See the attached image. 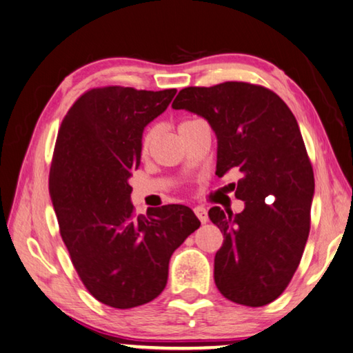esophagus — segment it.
I'll list each match as a JSON object with an SVG mask.
<instances>
[{
    "label": "esophagus",
    "instance_id": "1",
    "mask_svg": "<svg viewBox=\"0 0 353 353\" xmlns=\"http://www.w3.org/2000/svg\"><path fill=\"white\" fill-rule=\"evenodd\" d=\"M194 212H195V215L198 216L199 221H201L203 224H204V223H208L209 216H208V210H205L204 205H196V208L194 209Z\"/></svg>",
    "mask_w": 353,
    "mask_h": 353
}]
</instances>
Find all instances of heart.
I'll return each instance as SVG.
<instances>
[{
	"mask_svg": "<svg viewBox=\"0 0 353 353\" xmlns=\"http://www.w3.org/2000/svg\"><path fill=\"white\" fill-rule=\"evenodd\" d=\"M194 121H196V119H185V121H181L179 123V130L181 129H184L185 125H189V124H192ZM155 129H149L148 132H145V134L143 135V139H141V150L144 152H149V149H150V145H152V143H154V139H155Z\"/></svg>",
	"mask_w": 353,
	"mask_h": 353,
	"instance_id": "heart-1",
	"label": "heart"
}]
</instances>
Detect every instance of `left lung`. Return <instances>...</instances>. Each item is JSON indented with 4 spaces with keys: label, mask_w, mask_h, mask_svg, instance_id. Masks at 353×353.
<instances>
[{
    "label": "left lung",
    "mask_w": 353,
    "mask_h": 353,
    "mask_svg": "<svg viewBox=\"0 0 353 353\" xmlns=\"http://www.w3.org/2000/svg\"><path fill=\"white\" fill-rule=\"evenodd\" d=\"M174 109L203 117L216 135V175L239 170V214L212 208L224 235L215 284L228 300L259 307L276 300L301 261L315 179L300 128L283 99L261 85L228 81L179 90Z\"/></svg>",
    "instance_id": "1"
}]
</instances>
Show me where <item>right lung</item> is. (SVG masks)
<instances>
[{"mask_svg":"<svg viewBox=\"0 0 353 353\" xmlns=\"http://www.w3.org/2000/svg\"><path fill=\"white\" fill-rule=\"evenodd\" d=\"M176 89H92L59 128L49 192L59 234L88 290L115 309L143 305L161 294L169 261L199 228L183 204L135 215L129 178L141 159L144 128L168 109Z\"/></svg>","mask_w":353,"mask_h":353,"instance_id":"right-lung-1","label":"right lung"}]
</instances>
